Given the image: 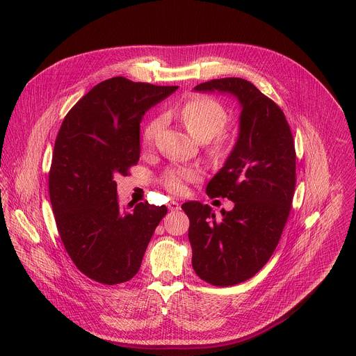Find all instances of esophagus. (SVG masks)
<instances>
[{"instance_id": "34e87169", "label": "esophagus", "mask_w": 356, "mask_h": 356, "mask_svg": "<svg viewBox=\"0 0 356 356\" xmlns=\"http://www.w3.org/2000/svg\"><path fill=\"white\" fill-rule=\"evenodd\" d=\"M168 209H170V210H179L181 206H179V203H178L177 200H171V202L168 203Z\"/></svg>"}]
</instances>
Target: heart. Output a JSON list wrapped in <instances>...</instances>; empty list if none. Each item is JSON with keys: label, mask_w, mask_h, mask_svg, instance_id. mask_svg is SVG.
<instances>
[{"label": "heart", "mask_w": 356, "mask_h": 356, "mask_svg": "<svg viewBox=\"0 0 356 356\" xmlns=\"http://www.w3.org/2000/svg\"><path fill=\"white\" fill-rule=\"evenodd\" d=\"M178 118L188 129V131L197 140H209L220 133L229 115L226 108L216 99L204 95H195L188 98L178 109ZM161 127V119L152 120L143 133L145 145H152ZM229 150V141L225 137H219L218 143L213 146L211 153L220 157ZM200 177V171L196 167H178L167 170L164 174V185L172 193H182L186 189V182L195 181Z\"/></svg>", "instance_id": "obj_1"}]
</instances>
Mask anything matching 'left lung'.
Returning <instances> with one entry per match:
<instances>
[{"mask_svg":"<svg viewBox=\"0 0 356 356\" xmlns=\"http://www.w3.org/2000/svg\"><path fill=\"white\" fill-rule=\"evenodd\" d=\"M197 92L233 95L240 106L238 137L206 193L234 202L222 220L200 202L182 204L189 218L192 266L215 286H232L252 277L270 258L285 227L296 185V153L282 109L243 79L202 83Z\"/></svg>","mask_w":356,"mask_h":356,"instance_id":"8db88e82","label":"left lung"}]
</instances>
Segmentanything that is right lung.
I'll return each mask as SVG.
<instances>
[{"instance_id": "1", "label": "right lung", "mask_w": 356, "mask_h": 356, "mask_svg": "<svg viewBox=\"0 0 356 356\" xmlns=\"http://www.w3.org/2000/svg\"><path fill=\"white\" fill-rule=\"evenodd\" d=\"M177 86L113 77L95 86L65 115L56 137L49 193L60 238L76 266L104 285L130 280L140 269L165 206L123 209L118 175L140 159V122Z\"/></svg>"}]
</instances>
